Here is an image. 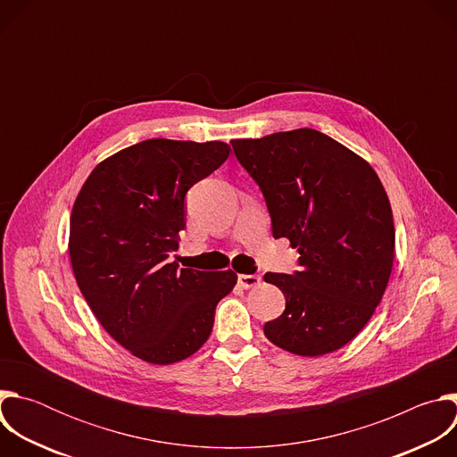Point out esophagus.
<instances>
[{"instance_id":"34e87169","label":"esophagus","mask_w":457,"mask_h":457,"mask_svg":"<svg viewBox=\"0 0 457 457\" xmlns=\"http://www.w3.org/2000/svg\"><path fill=\"white\" fill-rule=\"evenodd\" d=\"M260 284V277L258 275H238V286L244 289H251L254 286Z\"/></svg>"}]
</instances>
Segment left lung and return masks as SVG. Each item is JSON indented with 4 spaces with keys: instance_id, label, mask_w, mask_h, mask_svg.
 Segmentation results:
<instances>
[{
    "instance_id": "left-lung-1",
    "label": "left lung",
    "mask_w": 457,
    "mask_h": 457,
    "mask_svg": "<svg viewBox=\"0 0 457 457\" xmlns=\"http://www.w3.org/2000/svg\"><path fill=\"white\" fill-rule=\"evenodd\" d=\"M231 146L264 193L275 238L300 253L302 271L264 275L286 296L266 338L298 356L338 351L365 328L393 271L395 222L379 177L312 128Z\"/></svg>"
}]
</instances>
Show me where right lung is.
Returning a JSON list of instances; mask_svg holds the SVG:
<instances>
[{"label": "right lung", "mask_w": 457, "mask_h": 457, "mask_svg": "<svg viewBox=\"0 0 457 457\" xmlns=\"http://www.w3.org/2000/svg\"><path fill=\"white\" fill-rule=\"evenodd\" d=\"M229 155L222 141L148 139L101 161L71 215L76 282L104 331L143 361L171 365L212 335L237 273L179 268L186 191Z\"/></svg>", "instance_id": "obj_1"}]
</instances>
